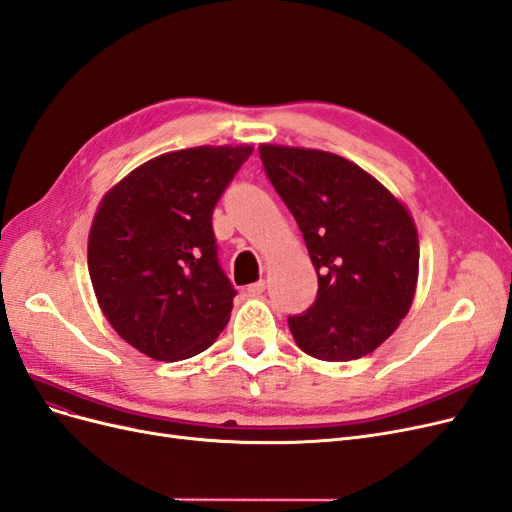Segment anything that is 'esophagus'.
Segmentation results:
<instances>
[{"label":"esophagus","mask_w":512,"mask_h":512,"mask_svg":"<svg viewBox=\"0 0 512 512\" xmlns=\"http://www.w3.org/2000/svg\"><path fill=\"white\" fill-rule=\"evenodd\" d=\"M264 288H267V286H264V281L260 279V281H256V284H250V286H248V294H250V296H260V294L264 292Z\"/></svg>","instance_id":"34e87169"}]
</instances>
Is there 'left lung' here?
<instances>
[{
	"mask_svg": "<svg viewBox=\"0 0 512 512\" xmlns=\"http://www.w3.org/2000/svg\"><path fill=\"white\" fill-rule=\"evenodd\" d=\"M258 150L317 271L315 303L288 317L296 345L326 362L370 354L413 305L419 275L413 216L339 154L273 144Z\"/></svg>",
	"mask_w": 512,
	"mask_h": 512,
	"instance_id": "1",
	"label": "left lung"
}]
</instances>
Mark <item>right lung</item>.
I'll return each instance as SVG.
<instances>
[{
    "label": "right lung",
    "instance_id": "1",
    "mask_svg": "<svg viewBox=\"0 0 512 512\" xmlns=\"http://www.w3.org/2000/svg\"><path fill=\"white\" fill-rule=\"evenodd\" d=\"M252 146H197L133 169L105 192L88 233V273L112 328L148 358L201 354L231 320L235 288L211 214Z\"/></svg>",
    "mask_w": 512,
    "mask_h": 512
}]
</instances>
